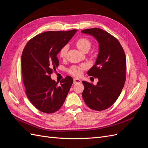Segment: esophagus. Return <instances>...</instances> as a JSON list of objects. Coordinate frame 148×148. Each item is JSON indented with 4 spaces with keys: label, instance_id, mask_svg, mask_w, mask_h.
Wrapping results in <instances>:
<instances>
[{
    "label": "esophagus",
    "instance_id": "esophagus-1",
    "mask_svg": "<svg viewBox=\"0 0 148 148\" xmlns=\"http://www.w3.org/2000/svg\"><path fill=\"white\" fill-rule=\"evenodd\" d=\"M81 82V80L79 79L78 78H74L73 79V84H76V83H80Z\"/></svg>",
    "mask_w": 148,
    "mask_h": 148
}]
</instances>
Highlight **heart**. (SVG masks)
<instances>
[{"label":"heart","mask_w":148,"mask_h":148,"mask_svg":"<svg viewBox=\"0 0 148 148\" xmlns=\"http://www.w3.org/2000/svg\"><path fill=\"white\" fill-rule=\"evenodd\" d=\"M76 46L79 51L83 52H88L91 47V42L86 38H80L76 42ZM67 52V47H62L59 52V56L62 59H64L66 57ZM85 69V66L82 65L79 66H73L69 69V73L73 77H79L83 73V71Z\"/></svg>","instance_id":"1"}]
</instances>
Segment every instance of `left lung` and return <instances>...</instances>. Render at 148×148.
<instances>
[{
	"mask_svg": "<svg viewBox=\"0 0 148 148\" xmlns=\"http://www.w3.org/2000/svg\"><path fill=\"white\" fill-rule=\"evenodd\" d=\"M99 43V53L95 64L88 75L97 78L96 86L83 81V100L89 108L101 111L109 108L117 101L126 79V56L119 41L100 28L82 30Z\"/></svg>",
	"mask_w": 148,
	"mask_h": 148,
	"instance_id": "8db88e82",
	"label": "left lung"
}]
</instances>
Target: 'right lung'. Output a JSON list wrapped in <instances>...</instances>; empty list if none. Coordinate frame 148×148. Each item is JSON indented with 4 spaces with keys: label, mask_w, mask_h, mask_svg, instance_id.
I'll list each match as a JSON object with an SVG mask.
<instances>
[{
    "label": "right lung",
    "mask_w": 148,
    "mask_h": 148,
    "mask_svg": "<svg viewBox=\"0 0 148 148\" xmlns=\"http://www.w3.org/2000/svg\"><path fill=\"white\" fill-rule=\"evenodd\" d=\"M77 31L41 33L31 39L23 49L21 71L25 92L32 104L44 113L59 110L73 84V78L66 76L57 84L51 75L59 66L57 55Z\"/></svg>",
    "instance_id": "add662e5"
}]
</instances>
